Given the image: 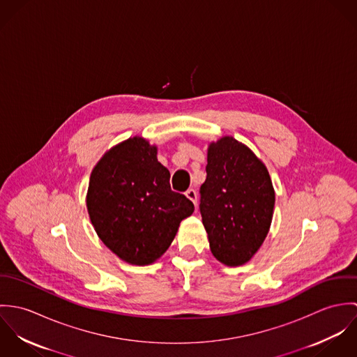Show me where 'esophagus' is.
<instances>
[{
  "label": "esophagus",
  "instance_id": "esophagus-1",
  "mask_svg": "<svg viewBox=\"0 0 357 357\" xmlns=\"http://www.w3.org/2000/svg\"><path fill=\"white\" fill-rule=\"evenodd\" d=\"M185 197H187L190 201H192L194 204H197V198H198V194H197V191H195L194 188H190V190H187V191H185Z\"/></svg>",
  "mask_w": 357,
  "mask_h": 357
}]
</instances>
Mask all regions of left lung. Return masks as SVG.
I'll list each match as a JSON object with an SVG mask.
<instances>
[{
    "label": "left lung",
    "instance_id": "1",
    "mask_svg": "<svg viewBox=\"0 0 357 357\" xmlns=\"http://www.w3.org/2000/svg\"><path fill=\"white\" fill-rule=\"evenodd\" d=\"M199 210L213 255L228 266L248 262L262 245L275 191L264 163L234 137L211 143Z\"/></svg>",
    "mask_w": 357,
    "mask_h": 357
}]
</instances>
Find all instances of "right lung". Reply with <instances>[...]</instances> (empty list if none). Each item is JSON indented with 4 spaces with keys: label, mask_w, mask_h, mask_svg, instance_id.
Segmentation results:
<instances>
[{
    "label": "right lung",
    "mask_w": 357,
    "mask_h": 357,
    "mask_svg": "<svg viewBox=\"0 0 357 357\" xmlns=\"http://www.w3.org/2000/svg\"><path fill=\"white\" fill-rule=\"evenodd\" d=\"M170 173L156 147L142 137L109 150L95 166L88 213L102 243L129 264L147 265L173 242L194 204L170 188Z\"/></svg>",
    "instance_id": "1"
}]
</instances>
